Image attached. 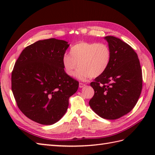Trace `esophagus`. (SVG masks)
<instances>
[{"label": "esophagus", "mask_w": 155, "mask_h": 155, "mask_svg": "<svg viewBox=\"0 0 155 155\" xmlns=\"http://www.w3.org/2000/svg\"><path fill=\"white\" fill-rule=\"evenodd\" d=\"M85 84H84V83H79V88H83V87H84V86H85Z\"/></svg>", "instance_id": "34e87169"}]
</instances>
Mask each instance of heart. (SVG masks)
<instances>
[{
	"label": "heart",
	"instance_id": "obj_1",
	"mask_svg": "<svg viewBox=\"0 0 155 155\" xmlns=\"http://www.w3.org/2000/svg\"><path fill=\"white\" fill-rule=\"evenodd\" d=\"M111 51L104 42H81L72 46L70 54L62 56V62L68 76H76L81 80L96 78L107 70L111 61Z\"/></svg>",
	"mask_w": 155,
	"mask_h": 155
}]
</instances>
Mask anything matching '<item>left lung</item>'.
<instances>
[{
    "mask_svg": "<svg viewBox=\"0 0 155 155\" xmlns=\"http://www.w3.org/2000/svg\"><path fill=\"white\" fill-rule=\"evenodd\" d=\"M111 61L104 73L91 83L94 94L89 105L98 116L114 120L135 106L143 87L139 59L132 47L120 38L107 36Z\"/></svg>",
    "mask_w": 155,
    "mask_h": 155,
    "instance_id": "8db88e82",
    "label": "left lung"
}]
</instances>
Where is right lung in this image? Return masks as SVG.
<instances>
[{
    "label": "right lung",
    "instance_id": "right-lung-1",
    "mask_svg": "<svg viewBox=\"0 0 155 155\" xmlns=\"http://www.w3.org/2000/svg\"><path fill=\"white\" fill-rule=\"evenodd\" d=\"M68 42L56 38L38 41L20 54L12 72V91L26 117L51 125L64 116L68 98L77 91L78 82L64 71L62 58Z\"/></svg>",
    "mask_w": 155,
    "mask_h": 155
}]
</instances>
